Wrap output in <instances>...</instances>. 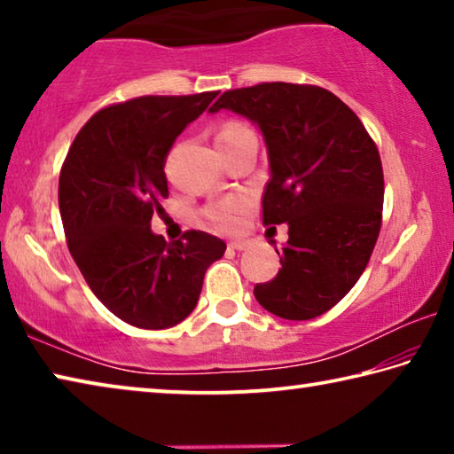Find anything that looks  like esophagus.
Here are the masks:
<instances>
[{"mask_svg":"<svg viewBox=\"0 0 454 454\" xmlns=\"http://www.w3.org/2000/svg\"><path fill=\"white\" fill-rule=\"evenodd\" d=\"M228 248H232V250H246V248H250V242L234 240V242H230V244H228Z\"/></svg>","mask_w":454,"mask_h":454,"instance_id":"1","label":"esophagus"}]
</instances>
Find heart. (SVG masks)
I'll return each mask as SVG.
<instances>
[{
  "mask_svg": "<svg viewBox=\"0 0 454 454\" xmlns=\"http://www.w3.org/2000/svg\"><path fill=\"white\" fill-rule=\"evenodd\" d=\"M254 134H252V129L248 126L242 124V121L230 120L226 124H222L216 132V144H234ZM244 210H246L244 198H228L224 202L208 206V208L204 210V216L214 228L220 230V232H232V230L238 228V222H240Z\"/></svg>",
  "mask_w": 454,
  "mask_h": 454,
  "instance_id": "1",
  "label": "heart"
}]
</instances>
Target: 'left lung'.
Masks as SVG:
<instances>
[{
    "instance_id": "8db88e82",
    "label": "left lung",
    "mask_w": 454,
    "mask_h": 454,
    "mask_svg": "<svg viewBox=\"0 0 454 454\" xmlns=\"http://www.w3.org/2000/svg\"><path fill=\"white\" fill-rule=\"evenodd\" d=\"M230 110L260 128L270 180L264 226L288 224L282 268L254 296L286 320H310L355 286L382 222L379 150L363 121L333 91L304 83H258L224 91L210 112Z\"/></svg>"
}]
</instances>
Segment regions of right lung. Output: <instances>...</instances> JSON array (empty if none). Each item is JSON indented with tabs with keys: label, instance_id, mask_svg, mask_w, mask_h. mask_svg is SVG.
<instances>
[{
	"label": "right lung",
	"instance_id": "obj_1",
	"mask_svg": "<svg viewBox=\"0 0 454 454\" xmlns=\"http://www.w3.org/2000/svg\"><path fill=\"white\" fill-rule=\"evenodd\" d=\"M216 96L107 106L80 129L61 166L58 200L70 254L98 301L132 326L182 322L196 309L208 266L224 256L216 236L188 230L166 242L150 228L168 198V152Z\"/></svg>",
	"mask_w": 454,
	"mask_h": 454
}]
</instances>
